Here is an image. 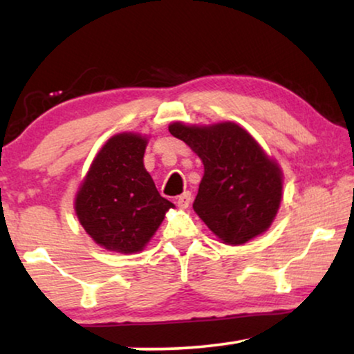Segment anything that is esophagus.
<instances>
[{
  "label": "esophagus",
  "instance_id": "esophagus-1",
  "mask_svg": "<svg viewBox=\"0 0 354 354\" xmlns=\"http://www.w3.org/2000/svg\"><path fill=\"white\" fill-rule=\"evenodd\" d=\"M190 201H192V193L190 192H185L183 195H180L177 198V206L180 207V209H187L188 206H190Z\"/></svg>",
  "mask_w": 354,
  "mask_h": 354
}]
</instances>
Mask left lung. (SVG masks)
<instances>
[{"label":"left lung","instance_id":"obj_1","mask_svg":"<svg viewBox=\"0 0 354 354\" xmlns=\"http://www.w3.org/2000/svg\"><path fill=\"white\" fill-rule=\"evenodd\" d=\"M169 132L185 142L205 166L193 209L207 229L227 245L263 235L282 201L277 161L235 122H172Z\"/></svg>","mask_w":354,"mask_h":354}]
</instances>
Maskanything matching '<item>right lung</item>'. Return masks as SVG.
Returning <instances> with one entry per match:
<instances>
[{"instance_id":"obj_1","label":"right lung","mask_w":354,"mask_h":354,"mask_svg":"<svg viewBox=\"0 0 354 354\" xmlns=\"http://www.w3.org/2000/svg\"><path fill=\"white\" fill-rule=\"evenodd\" d=\"M147 145L148 137L133 132L111 137L77 190L74 207L80 225L95 243L115 253L142 251L174 207L145 169Z\"/></svg>"}]
</instances>
